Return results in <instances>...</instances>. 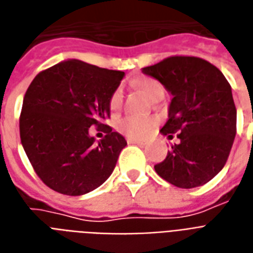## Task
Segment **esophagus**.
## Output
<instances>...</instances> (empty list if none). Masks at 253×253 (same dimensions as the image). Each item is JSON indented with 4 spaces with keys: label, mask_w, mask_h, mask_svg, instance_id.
<instances>
[{
    "label": "esophagus",
    "mask_w": 253,
    "mask_h": 253,
    "mask_svg": "<svg viewBox=\"0 0 253 253\" xmlns=\"http://www.w3.org/2000/svg\"><path fill=\"white\" fill-rule=\"evenodd\" d=\"M128 144H137V145H145L147 143L143 141V140H137V139H128Z\"/></svg>",
    "instance_id": "34e87169"
}]
</instances>
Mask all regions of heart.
Returning a JSON list of instances; mask_svg holds the SVG:
<instances>
[{"instance_id": "b5f03b06", "label": "heart", "mask_w": 253, "mask_h": 253, "mask_svg": "<svg viewBox=\"0 0 253 253\" xmlns=\"http://www.w3.org/2000/svg\"><path fill=\"white\" fill-rule=\"evenodd\" d=\"M136 87L139 88L149 101L154 98L155 95L163 93L162 84L155 79H140L136 84ZM121 105H123V91L117 88L110 95L109 109L113 114H117L121 109ZM156 125H158V120L154 117H126V119L120 120L116 128L120 133H123L129 139H144L154 132Z\"/></svg>"}]
</instances>
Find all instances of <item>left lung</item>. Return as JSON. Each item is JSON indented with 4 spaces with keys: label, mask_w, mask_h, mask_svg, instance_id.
<instances>
[{
    "label": "left lung",
    "mask_w": 253,
    "mask_h": 253,
    "mask_svg": "<svg viewBox=\"0 0 253 253\" xmlns=\"http://www.w3.org/2000/svg\"><path fill=\"white\" fill-rule=\"evenodd\" d=\"M172 95L162 134L180 140L155 166L159 176L180 189L214 178L228 160L236 136V106L224 74L204 59L171 56L144 67Z\"/></svg>",
    "instance_id": "8db88e82"
}]
</instances>
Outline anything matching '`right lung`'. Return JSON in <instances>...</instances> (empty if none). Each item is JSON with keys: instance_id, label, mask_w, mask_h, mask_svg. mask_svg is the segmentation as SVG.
I'll return each instance as SVG.
<instances>
[{"instance_id": "right-lung-1", "label": "right lung", "mask_w": 253, "mask_h": 253, "mask_svg": "<svg viewBox=\"0 0 253 253\" xmlns=\"http://www.w3.org/2000/svg\"><path fill=\"white\" fill-rule=\"evenodd\" d=\"M125 74L67 59L39 73L20 116V137L33 169L45 185L66 195H84L113 172L126 140L105 120L109 99ZM107 133L98 143L88 133Z\"/></svg>"}]
</instances>
